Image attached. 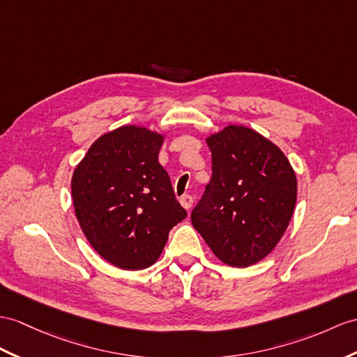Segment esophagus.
<instances>
[{
	"instance_id": "obj_1",
	"label": "esophagus",
	"mask_w": 357,
	"mask_h": 357,
	"mask_svg": "<svg viewBox=\"0 0 357 357\" xmlns=\"http://www.w3.org/2000/svg\"><path fill=\"white\" fill-rule=\"evenodd\" d=\"M180 203L186 208V211H190V207H192V204H194V198L190 195H183V197H180Z\"/></svg>"
}]
</instances>
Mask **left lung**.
<instances>
[{
  "mask_svg": "<svg viewBox=\"0 0 357 357\" xmlns=\"http://www.w3.org/2000/svg\"><path fill=\"white\" fill-rule=\"evenodd\" d=\"M207 145L212 178L190 221L224 264L250 266L271 253L288 227L295 172L279 146L247 127H225Z\"/></svg>",
  "mask_w": 357,
  "mask_h": 357,
  "instance_id": "8db88e82",
  "label": "left lung"
}]
</instances>
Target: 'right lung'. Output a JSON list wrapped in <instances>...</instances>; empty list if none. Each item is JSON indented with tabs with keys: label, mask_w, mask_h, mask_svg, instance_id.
I'll return each mask as SVG.
<instances>
[{
	"label": "right lung",
	"mask_w": 357,
	"mask_h": 357,
	"mask_svg": "<svg viewBox=\"0 0 357 357\" xmlns=\"http://www.w3.org/2000/svg\"><path fill=\"white\" fill-rule=\"evenodd\" d=\"M162 142L144 127H119L98 137L74 171L73 199L84 236L121 269L151 266L169 230L188 215L158 160Z\"/></svg>",
	"instance_id": "obj_1"
}]
</instances>
